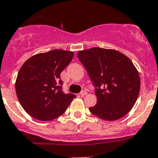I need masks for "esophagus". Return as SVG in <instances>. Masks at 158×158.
Returning a JSON list of instances; mask_svg holds the SVG:
<instances>
[{
	"instance_id": "esophagus-1",
	"label": "esophagus",
	"mask_w": 158,
	"mask_h": 158,
	"mask_svg": "<svg viewBox=\"0 0 158 158\" xmlns=\"http://www.w3.org/2000/svg\"><path fill=\"white\" fill-rule=\"evenodd\" d=\"M87 92H85V91H82V92H80V95L81 96H85V95H87Z\"/></svg>"
}]
</instances>
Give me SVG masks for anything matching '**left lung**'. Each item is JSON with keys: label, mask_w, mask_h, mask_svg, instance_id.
<instances>
[{"label": "left lung", "mask_w": 158, "mask_h": 158, "mask_svg": "<svg viewBox=\"0 0 158 158\" xmlns=\"http://www.w3.org/2000/svg\"><path fill=\"white\" fill-rule=\"evenodd\" d=\"M95 87L97 104L91 113L106 121L126 115L137 101L141 81L131 60L119 51L100 47L78 52Z\"/></svg>", "instance_id": "8db88e82"}]
</instances>
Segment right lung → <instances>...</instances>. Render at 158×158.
I'll list each match as a JSON object with an SVG mask.
<instances>
[{
	"label": "right lung",
	"instance_id": "add662e5",
	"mask_svg": "<svg viewBox=\"0 0 158 158\" xmlns=\"http://www.w3.org/2000/svg\"><path fill=\"white\" fill-rule=\"evenodd\" d=\"M72 51L53 49L28 59L17 74L15 89L23 109L34 118L50 121L66 111L76 98L62 90L60 73L69 64Z\"/></svg>",
	"mask_w": 158,
	"mask_h": 158
}]
</instances>
